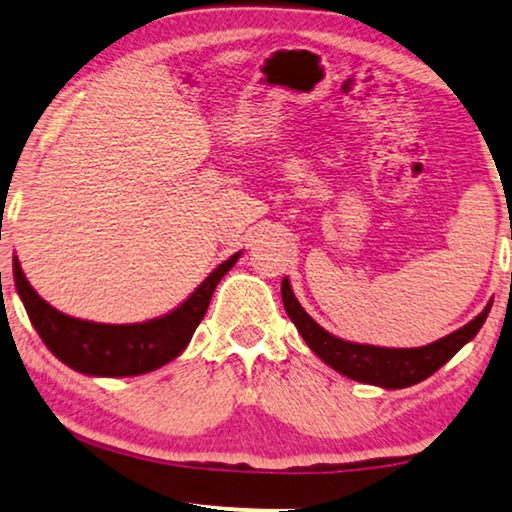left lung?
<instances>
[{"label": "left lung", "mask_w": 512, "mask_h": 512, "mask_svg": "<svg viewBox=\"0 0 512 512\" xmlns=\"http://www.w3.org/2000/svg\"><path fill=\"white\" fill-rule=\"evenodd\" d=\"M281 297L283 306L295 327L300 329L306 345L316 355L345 377L366 384H377L384 389H405L412 384L426 380L435 371H439L462 345L471 341L483 327V322L490 313V304L485 306L481 316L465 325L458 332L448 334L439 341L423 345V348H375V345H359L325 332L309 313H306L300 302L295 300L290 290L288 279L281 281Z\"/></svg>", "instance_id": "left-lung-1"}]
</instances>
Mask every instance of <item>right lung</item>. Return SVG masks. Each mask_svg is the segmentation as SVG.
I'll use <instances>...</instances> for the list:
<instances>
[{
	"mask_svg": "<svg viewBox=\"0 0 512 512\" xmlns=\"http://www.w3.org/2000/svg\"><path fill=\"white\" fill-rule=\"evenodd\" d=\"M238 256H231L215 272H210V277L187 297V302L169 316L139 325H102V322L70 318L52 309L29 286L18 258L13 261V277L31 325L36 327L38 336L54 357L86 375L128 377L155 371L187 348L194 329L206 316L219 279L231 270Z\"/></svg>",
	"mask_w": 512,
	"mask_h": 512,
	"instance_id": "add662e5",
	"label": "right lung"
}]
</instances>
